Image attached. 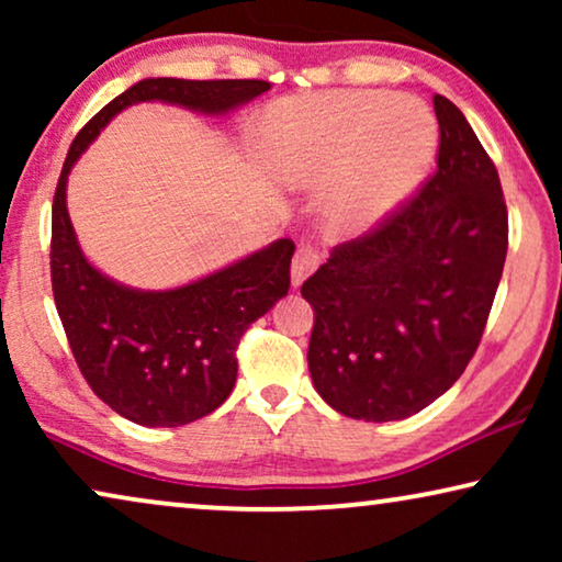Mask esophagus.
Wrapping results in <instances>:
<instances>
[{
    "instance_id": "1",
    "label": "esophagus",
    "mask_w": 562,
    "mask_h": 562,
    "mask_svg": "<svg viewBox=\"0 0 562 562\" xmlns=\"http://www.w3.org/2000/svg\"><path fill=\"white\" fill-rule=\"evenodd\" d=\"M319 250L314 245H299L294 260H291V286L299 289L302 283L314 273V268L319 266Z\"/></svg>"
}]
</instances>
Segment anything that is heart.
I'll return each instance as SVG.
<instances>
[{"label":"heart","mask_w":562,"mask_h":562,"mask_svg":"<svg viewBox=\"0 0 562 562\" xmlns=\"http://www.w3.org/2000/svg\"><path fill=\"white\" fill-rule=\"evenodd\" d=\"M432 110L389 91L281 99L258 122V143L281 181L327 194L340 233H366L409 199L432 166Z\"/></svg>","instance_id":"b5f03b06"}]
</instances>
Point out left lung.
Returning a JSON list of instances; mask_svg holds the SVG:
<instances>
[{"instance_id":"obj_1","label":"left lung","mask_w":562,"mask_h":562,"mask_svg":"<svg viewBox=\"0 0 562 562\" xmlns=\"http://www.w3.org/2000/svg\"><path fill=\"white\" fill-rule=\"evenodd\" d=\"M437 171L379 227L329 252L302 286L310 373L335 412L394 422L442 396L479 348L509 248L494 160L435 94Z\"/></svg>"}]
</instances>
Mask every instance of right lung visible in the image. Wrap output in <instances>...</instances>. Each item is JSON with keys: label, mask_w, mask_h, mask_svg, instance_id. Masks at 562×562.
<instances>
[{"label": "right lung", "mask_w": 562, "mask_h": 562, "mask_svg": "<svg viewBox=\"0 0 562 562\" xmlns=\"http://www.w3.org/2000/svg\"><path fill=\"white\" fill-rule=\"evenodd\" d=\"M271 89L258 79H143L74 137L53 196L50 281L68 345L91 391L143 427H181L225 404L237 342L291 286L289 237L179 289L143 291L110 279L83 256L66 206L68 173L114 114L140 102L227 114Z\"/></svg>", "instance_id": "add662e5"}]
</instances>
